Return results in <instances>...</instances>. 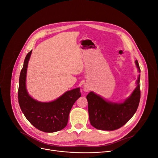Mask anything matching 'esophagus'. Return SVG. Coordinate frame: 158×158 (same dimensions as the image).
<instances>
[{
	"mask_svg": "<svg viewBox=\"0 0 158 158\" xmlns=\"http://www.w3.org/2000/svg\"><path fill=\"white\" fill-rule=\"evenodd\" d=\"M84 90L85 91V92H87V91H88V88L87 87H85L84 88Z\"/></svg>",
	"mask_w": 158,
	"mask_h": 158,
	"instance_id": "esophagus-1",
	"label": "esophagus"
}]
</instances>
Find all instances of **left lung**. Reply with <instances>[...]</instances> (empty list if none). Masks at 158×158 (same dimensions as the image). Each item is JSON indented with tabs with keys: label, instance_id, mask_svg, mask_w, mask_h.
I'll return each instance as SVG.
<instances>
[{
	"label": "left lung",
	"instance_id": "8db88e82",
	"mask_svg": "<svg viewBox=\"0 0 158 158\" xmlns=\"http://www.w3.org/2000/svg\"><path fill=\"white\" fill-rule=\"evenodd\" d=\"M136 64L140 72L137 60H136ZM139 80V75L136 81V88L131 97L122 104L106 102L94 92H89L86 98L91 125L97 129L104 131H114L125 125L138 109L141 95Z\"/></svg>",
	"mask_w": 158,
	"mask_h": 158
}]
</instances>
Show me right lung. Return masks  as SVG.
I'll list each match as a JSON object with an SVG mask.
<instances>
[{"mask_svg": "<svg viewBox=\"0 0 158 158\" xmlns=\"http://www.w3.org/2000/svg\"><path fill=\"white\" fill-rule=\"evenodd\" d=\"M31 52L25 58L19 78L18 99L21 110L27 120L38 130L45 132L60 131L67 125L72 107L81 97L80 89L68 91L51 102H40L32 98L26 88L27 64Z\"/></svg>", "mask_w": 158, "mask_h": 158, "instance_id": "obj_1", "label": "right lung"}]
</instances>
